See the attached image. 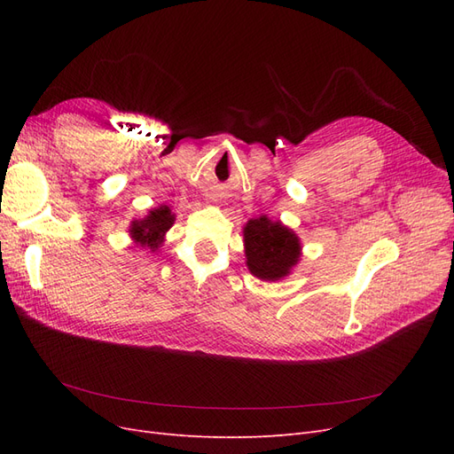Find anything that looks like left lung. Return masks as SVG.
I'll return each mask as SVG.
<instances>
[{
    "mask_svg": "<svg viewBox=\"0 0 454 454\" xmlns=\"http://www.w3.org/2000/svg\"><path fill=\"white\" fill-rule=\"evenodd\" d=\"M246 263L250 272L261 280H278L286 277L299 261V239L292 229L280 222H270L261 215L250 219L244 227Z\"/></svg>",
    "mask_w": 454,
    "mask_h": 454,
    "instance_id": "1",
    "label": "left lung"
}]
</instances>
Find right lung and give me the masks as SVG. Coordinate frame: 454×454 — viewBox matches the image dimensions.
<instances>
[{
  "instance_id": "right-lung-1",
  "label": "right lung",
  "mask_w": 454,
  "mask_h": 454,
  "mask_svg": "<svg viewBox=\"0 0 454 454\" xmlns=\"http://www.w3.org/2000/svg\"><path fill=\"white\" fill-rule=\"evenodd\" d=\"M174 223V214L168 206H160L157 210H151L149 215L142 222H134L130 227L132 239L144 248L157 250L162 242L164 232H167Z\"/></svg>"
}]
</instances>
